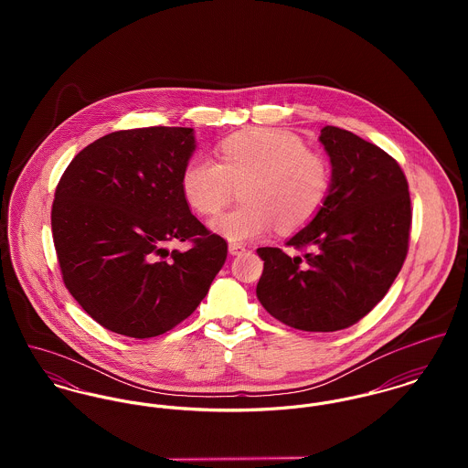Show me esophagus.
I'll return each instance as SVG.
<instances>
[{"mask_svg": "<svg viewBox=\"0 0 468 468\" xmlns=\"http://www.w3.org/2000/svg\"><path fill=\"white\" fill-rule=\"evenodd\" d=\"M229 252H230L232 256H239L241 252H245V245H239V243H230V245H229Z\"/></svg>", "mask_w": 468, "mask_h": 468, "instance_id": "34e87169", "label": "esophagus"}]
</instances>
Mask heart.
Listing matches in <instances>:
<instances>
[{
	"label": "heart",
	"instance_id": "heart-1",
	"mask_svg": "<svg viewBox=\"0 0 468 468\" xmlns=\"http://www.w3.org/2000/svg\"><path fill=\"white\" fill-rule=\"evenodd\" d=\"M219 162L197 154L182 171L186 200L201 214H214L234 197L236 186L247 184V203L218 214L210 230L229 241L261 238L275 225L295 230L306 225L323 207L332 169L326 158L310 153L295 134L279 130H250L227 136Z\"/></svg>",
	"mask_w": 468,
	"mask_h": 468
}]
</instances>
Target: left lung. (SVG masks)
Listing matches in <instances>:
<instances>
[{"mask_svg":"<svg viewBox=\"0 0 468 468\" xmlns=\"http://www.w3.org/2000/svg\"><path fill=\"white\" fill-rule=\"evenodd\" d=\"M332 187L312 221L286 245L261 247L256 295L271 317L303 332L344 330L388 293L407 256L410 198L405 175L386 151L351 132L326 126Z\"/></svg>","mask_w":468,"mask_h":468,"instance_id":"obj_1","label":"left lung"}]
</instances>
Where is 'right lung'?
<instances>
[{
  "instance_id": "obj_1",
  "label": "right lung",
  "mask_w": 468,
  "mask_h": 468,
  "mask_svg": "<svg viewBox=\"0 0 468 468\" xmlns=\"http://www.w3.org/2000/svg\"><path fill=\"white\" fill-rule=\"evenodd\" d=\"M193 128H140L86 145L56 189L52 234L73 299L101 326L133 338L187 319L227 260V243L191 212L182 171ZM194 241L186 253L171 240Z\"/></svg>"
}]
</instances>
